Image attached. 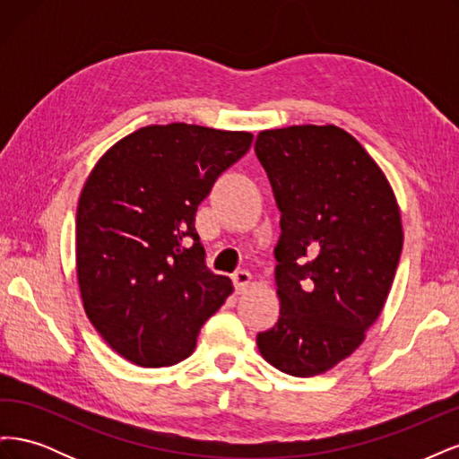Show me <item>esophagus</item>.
Instances as JSON below:
<instances>
[{"label": "esophagus", "mask_w": 459, "mask_h": 459, "mask_svg": "<svg viewBox=\"0 0 459 459\" xmlns=\"http://www.w3.org/2000/svg\"><path fill=\"white\" fill-rule=\"evenodd\" d=\"M231 280H233L235 290H238V293H243V290H247V287L251 285V273H248L247 270H239L233 273Z\"/></svg>", "instance_id": "34e87169"}]
</instances>
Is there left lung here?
<instances>
[{
    "mask_svg": "<svg viewBox=\"0 0 459 459\" xmlns=\"http://www.w3.org/2000/svg\"><path fill=\"white\" fill-rule=\"evenodd\" d=\"M255 151L281 211L280 319L256 344L273 368L312 377L349 358L379 317L404 241L400 211L377 162L333 124L264 130Z\"/></svg>",
    "mask_w": 459,
    "mask_h": 459,
    "instance_id": "1",
    "label": "left lung"
}]
</instances>
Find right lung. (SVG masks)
<instances>
[{
	"instance_id": "1",
	"label": "right lung",
	"mask_w": 459,
	"mask_h": 459,
	"mask_svg": "<svg viewBox=\"0 0 459 459\" xmlns=\"http://www.w3.org/2000/svg\"><path fill=\"white\" fill-rule=\"evenodd\" d=\"M251 143L248 132L155 124L93 166L76 211L78 285L90 322L128 362H182L231 295L230 277L204 266L195 214Z\"/></svg>"
}]
</instances>
